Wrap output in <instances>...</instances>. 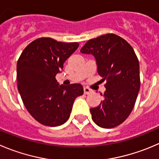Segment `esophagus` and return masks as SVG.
<instances>
[{
	"label": "esophagus",
	"instance_id": "esophagus-1",
	"mask_svg": "<svg viewBox=\"0 0 159 159\" xmlns=\"http://www.w3.org/2000/svg\"><path fill=\"white\" fill-rule=\"evenodd\" d=\"M84 93L85 94H89V93H90L92 92V90H90V88H88V87H84Z\"/></svg>",
	"mask_w": 159,
	"mask_h": 159
}]
</instances>
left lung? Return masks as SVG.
<instances>
[{"mask_svg": "<svg viewBox=\"0 0 159 159\" xmlns=\"http://www.w3.org/2000/svg\"><path fill=\"white\" fill-rule=\"evenodd\" d=\"M80 52L94 56L98 74L106 80L104 100L90 108L92 119L100 127H116L127 119L135 105L140 87L138 58L131 45L114 33L89 40Z\"/></svg>", "mask_w": 159, "mask_h": 159, "instance_id": "8db88e82", "label": "left lung"}]
</instances>
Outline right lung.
I'll return each mask as SVG.
<instances>
[{
	"instance_id": "right-lung-1",
	"label": "right lung",
	"mask_w": 159,
	"mask_h": 159,
	"mask_svg": "<svg viewBox=\"0 0 159 159\" xmlns=\"http://www.w3.org/2000/svg\"><path fill=\"white\" fill-rule=\"evenodd\" d=\"M78 47L77 42L62 43L41 37L31 42L18 60V90L22 102L29 113L44 126L65 123L75 99L84 94L81 84L58 86L55 79Z\"/></svg>"
}]
</instances>
